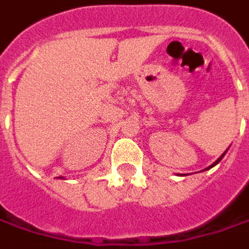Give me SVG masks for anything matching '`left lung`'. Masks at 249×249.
I'll return each mask as SVG.
<instances>
[{"instance_id": "1", "label": "left lung", "mask_w": 249, "mask_h": 249, "mask_svg": "<svg viewBox=\"0 0 249 249\" xmlns=\"http://www.w3.org/2000/svg\"><path fill=\"white\" fill-rule=\"evenodd\" d=\"M227 151H228V149H227V150L224 151V153H222L221 156H220V157H218V159H217V160H215V161H214V163H213V164H211V166H208V167H207V169H205V170H210V169H211V167H214V166H215V164H218V163H220V161H221V159H222V157H224V156H225V153H227ZM203 171H204V170H203Z\"/></svg>"}]
</instances>
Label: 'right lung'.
I'll return each mask as SVG.
<instances>
[{"label":"right lung","instance_id":"1","mask_svg":"<svg viewBox=\"0 0 249 249\" xmlns=\"http://www.w3.org/2000/svg\"><path fill=\"white\" fill-rule=\"evenodd\" d=\"M61 178H62V177H61Z\"/></svg>","mask_w":249,"mask_h":249}]
</instances>
